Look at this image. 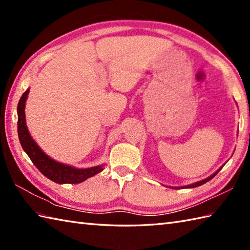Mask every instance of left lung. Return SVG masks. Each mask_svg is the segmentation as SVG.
I'll use <instances>...</instances> for the list:
<instances>
[{
	"label": "left lung",
	"instance_id": "8db88e82",
	"mask_svg": "<svg viewBox=\"0 0 250 250\" xmlns=\"http://www.w3.org/2000/svg\"><path fill=\"white\" fill-rule=\"evenodd\" d=\"M222 167H224V166H222ZM222 167H221L220 168L217 169V171H216L214 174H211L210 176H208V177L205 178V179H202V180H200V182H196V183L190 184V185H187V186H180V187H171V188H172V189H180V188L185 189V188H195V187H199V186H202L203 184H205V183H207V182H209V180H210L211 178L215 177V176H216V174L220 171V169L222 168Z\"/></svg>",
	"mask_w": 250,
	"mask_h": 250
}]
</instances>
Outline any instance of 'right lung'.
Listing matches in <instances>:
<instances>
[{"label": "right lung", "mask_w": 250, "mask_h": 250, "mask_svg": "<svg viewBox=\"0 0 250 250\" xmlns=\"http://www.w3.org/2000/svg\"><path fill=\"white\" fill-rule=\"evenodd\" d=\"M29 91L30 89L28 88L18 103V137L22 149L29 156L34 166L40 169V172L57 184H79L102 172L104 169L103 164L87 168H78L54 160L41 149V147L32 139L25 122L24 109Z\"/></svg>", "instance_id": "add662e5"}]
</instances>
